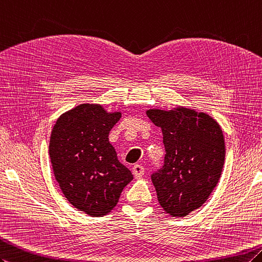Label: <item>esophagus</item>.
<instances>
[{
  "mask_svg": "<svg viewBox=\"0 0 262 262\" xmlns=\"http://www.w3.org/2000/svg\"><path fill=\"white\" fill-rule=\"evenodd\" d=\"M144 173H145V168L142 165H139V164H136V165L133 166V174L136 179L142 178Z\"/></svg>",
  "mask_w": 262,
  "mask_h": 262,
  "instance_id": "34e87169",
  "label": "esophagus"
}]
</instances>
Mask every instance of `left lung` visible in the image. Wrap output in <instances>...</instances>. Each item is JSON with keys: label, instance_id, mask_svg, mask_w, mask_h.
<instances>
[{"label": "left lung", "instance_id": "obj_1", "mask_svg": "<svg viewBox=\"0 0 262 262\" xmlns=\"http://www.w3.org/2000/svg\"><path fill=\"white\" fill-rule=\"evenodd\" d=\"M146 115L162 128L166 151L163 167L151 175L157 200L167 214L183 217L205 203L220 180L223 132L208 114L186 107L148 109Z\"/></svg>", "mask_w": 262, "mask_h": 262}]
</instances>
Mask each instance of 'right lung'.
<instances>
[{
    "instance_id": "1",
    "label": "right lung",
    "mask_w": 262,
    "mask_h": 262,
    "mask_svg": "<svg viewBox=\"0 0 262 262\" xmlns=\"http://www.w3.org/2000/svg\"><path fill=\"white\" fill-rule=\"evenodd\" d=\"M120 117L99 103H81L63 113L51 132L54 178L69 203L90 216L108 214L133 180L108 139Z\"/></svg>"
}]
</instances>
